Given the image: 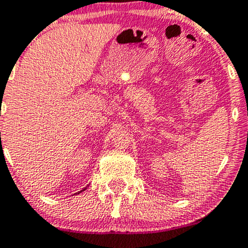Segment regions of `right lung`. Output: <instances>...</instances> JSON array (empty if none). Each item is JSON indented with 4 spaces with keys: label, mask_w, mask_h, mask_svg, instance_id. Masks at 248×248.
I'll use <instances>...</instances> for the list:
<instances>
[{
    "label": "right lung",
    "mask_w": 248,
    "mask_h": 248,
    "mask_svg": "<svg viewBox=\"0 0 248 248\" xmlns=\"http://www.w3.org/2000/svg\"><path fill=\"white\" fill-rule=\"evenodd\" d=\"M85 189H87V187H84V189H83V190H80V191H78V192H77V194H80V192H83V191H84V190H85ZM77 194H75V195H77Z\"/></svg>",
    "instance_id": "add662e5"
}]
</instances>
